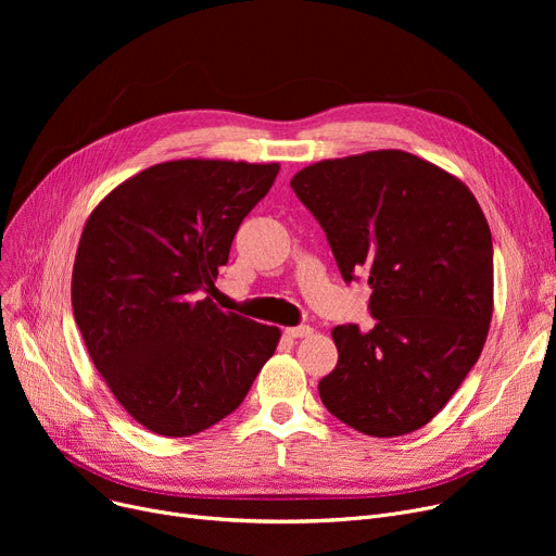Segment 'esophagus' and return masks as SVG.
<instances>
[{
  "mask_svg": "<svg viewBox=\"0 0 556 556\" xmlns=\"http://www.w3.org/2000/svg\"><path fill=\"white\" fill-rule=\"evenodd\" d=\"M313 333V329L308 325H300V327H290L286 329L288 338H308Z\"/></svg>",
  "mask_w": 556,
  "mask_h": 556,
  "instance_id": "esophagus-1",
  "label": "esophagus"
}]
</instances>
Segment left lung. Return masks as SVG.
Instances as JSON below:
<instances>
[{
  "label": "left lung",
  "instance_id": "1",
  "mask_svg": "<svg viewBox=\"0 0 556 556\" xmlns=\"http://www.w3.org/2000/svg\"><path fill=\"white\" fill-rule=\"evenodd\" d=\"M340 275L367 273L371 331H331L319 399L371 437L424 428L478 363L493 315L491 229L471 189L405 151L315 162L290 180Z\"/></svg>",
  "mask_w": 556,
  "mask_h": 556
}]
</instances>
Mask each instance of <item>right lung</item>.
Masks as SVG:
<instances>
[{"mask_svg":"<svg viewBox=\"0 0 556 556\" xmlns=\"http://www.w3.org/2000/svg\"><path fill=\"white\" fill-rule=\"evenodd\" d=\"M279 164L173 160L112 189L85 220L72 308L90 358L124 410L189 437L237 410L281 331L220 311L200 290Z\"/></svg>","mask_w":556,"mask_h":556,"instance_id":"add662e5","label":"right lung"}]
</instances>
